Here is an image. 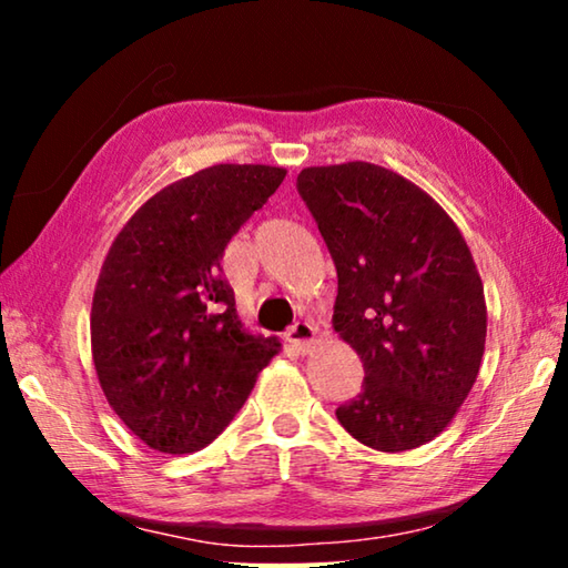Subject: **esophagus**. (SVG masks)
I'll return each mask as SVG.
<instances>
[{
  "instance_id": "esophagus-1",
  "label": "esophagus",
  "mask_w": 568,
  "mask_h": 568,
  "mask_svg": "<svg viewBox=\"0 0 568 568\" xmlns=\"http://www.w3.org/2000/svg\"><path fill=\"white\" fill-rule=\"evenodd\" d=\"M285 341L291 343L297 353H305L313 345V341H315V328H313L311 323L297 321L293 328L285 333Z\"/></svg>"
}]
</instances>
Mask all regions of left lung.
<instances>
[{
	"mask_svg": "<svg viewBox=\"0 0 568 568\" xmlns=\"http://www.w3.org/2000/svg\"><path fill=\"white\" fill-rule=\"evenodd\" d=\"M295 185L338 273L333 325L365 371L335 416L376 450L428 444L484 358V285L464 235L420 187L371 162L307 168Z\"/></svg>",
	"mask_w": 568,
	"mask_h": 568,
	"instance_id": "8db88e82",
	"label": "left lung"
}]
</instances>
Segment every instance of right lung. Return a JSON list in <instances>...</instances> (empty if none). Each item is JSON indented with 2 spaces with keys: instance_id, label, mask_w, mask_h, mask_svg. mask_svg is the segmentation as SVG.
<instances>
[{
  "instance_id": "right-lung-1",
  "label": "right lung",
  "mask_w": 568,
  "mask_h": 568,
  "mask_svg": "<svg viewBox=\"0 0 568 568\" xmlns=\"http://www.w3.org/2000/svg\"><path fill=\"white\" fill-rule=\"evenodd\" d=\"M283 168L213 165L150 197L104 257L92 358L110 406L162 454L223 434L281 343L247 335L225 247L281 187Z\"/></svg>"
}]
</instances>
